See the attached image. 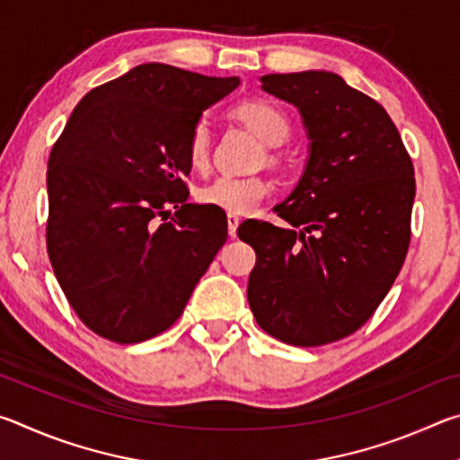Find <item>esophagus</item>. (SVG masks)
Here are the masks:
<instances>
[{
	"mask_svg": "<svg viewBox=\"0 0 460 460\" xmlns=\"http://www.w3.org/2000/svg\"><path fill=\"white\" fill-rule=\"evenodd\" d=\"M227 227H229V235L235 237L237 235V227H239V217L229 213L227 215Z\"/></svg>",
	"mask_w": 460,
	"mask_h": 460,
	"instance_id": "1",
	"label": "esophagus"
}]
</instances>
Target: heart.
I'll return each instance as SVG.
<instances>
[{
	"mask_svg": "<svg viewBox=\"0 0 460 460\" xmlns=\"http://www.w3.org/2000/svg\"><path fill=\"white\" fill-rule=\"evenodd\" d=\"M237 119L258 136L270 147H279L292 134V126L286 115L268 101H245L235 109ZM186 154L194 168H205L211 158V123L200 118L194 123ZM270 184L258 176H219L199 190L202 205L221 208L225 213H252L268 197Z\"/></svg>",
	"mask_w": 460,
	"mask_h": 460,
	"instance_id": "b5f03b06",
	"label": "heart"
}]
</instances>
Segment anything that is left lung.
Here are the masks:
<instances>
[{
	"instance_id": "left-lung-1",
	"label": "left lung",
	"mask_w": 460,
	"mask_h": 460,
	"mask_svg": "<svg viewBox=\"0 0 460 460\" xmlns=\"http://www.w3.org/2000/svg\"><path fill=\"white\" fill-rule=\"evenodd\" d=\"M261 89L298 109L308 158L274 208L284 227L249 219L237 235L258 255L247 300L271 337L321 347L355 332L406 260L414 166L377 101L326 71L263 75Z\"/></svg>"
}]
</instances>
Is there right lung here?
<instances>
[{"label":"right lung","mask_w":460,"mask_h":460,"mask_svg":"<svg viewBox=\"0 0 460 460\" xmlns=\"http://www.w3.org/2000/svg\"><path fill=\"white\" fill-rule=\"evenodd\" d=\"M239 83L146 62L75 107L49 158L46 245L93 332L131 345L166 331L227 241L225 211L186 200V142Z\"/></svg>","instance_id":"obj_1"}]
</instances>
